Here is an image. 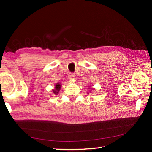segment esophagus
I'll use <instances>...</instances> for the list:
<instances>
[{"label":"esophagus","instance_id":"esophagus-1","mask_svg":"<svg viewBox=\"0 0 152 152\" xmlns=\"http://www.w3.org/2000/svg\"><path fill=\"white\" fill-rule=\"evenodd\" d=\"M69 78H70L71 80H72L73 82L75 81L76 79V74H72V73L70 74V75H69Z\"/></svg>","mask_w":152,"mask_h":152}]
</instances>
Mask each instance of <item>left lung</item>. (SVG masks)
I'll list each match as a JSON object with an SVG mask.
<instances>
[{"label": "left lung", "instance_id": "obj_1", "mask_svg": "<svg viewBox=\"0 0 152 152\" xmlns=\"http://www.w3.org/2000/svg\"><path fill=\"white\" fill-rule=\"evenodd\" d=\"M92 89H93V88H92Z\"/></svg>", "mask_w": 152, "mask_h": 152}]
</instances>
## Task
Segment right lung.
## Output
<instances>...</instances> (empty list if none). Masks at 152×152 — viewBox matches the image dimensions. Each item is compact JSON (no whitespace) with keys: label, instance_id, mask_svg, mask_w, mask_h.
<instances>
[{"label":"right lung","instance_id":"1","mask_svg":"<svg viewBox=\"0 0 152 152\" xmlns=\"http://www.w3.org/2000/svg\"><path fill=\"white\" fill-rule=\"evenodd\" d=\"M61 84L56 83L55 85V88L53 89V93H54L55 94H58L59 93V91H60V90L61 88Z\"/></svg>","mask_w":152,"mask_h":152}]
</instances>
